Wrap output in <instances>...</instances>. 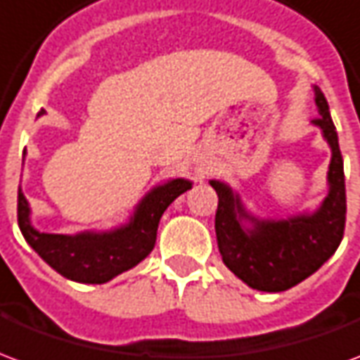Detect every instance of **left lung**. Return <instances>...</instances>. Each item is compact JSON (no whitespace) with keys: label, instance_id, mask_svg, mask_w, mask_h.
Returning <instances> with one entry per match:
<instances>
[{"label":"left lung","instance_id":"8db88e82","mask_svg":"<svg viewBox=\"0 0 360 360\" xmlns=\"http://www.w3.org/2000/svg\"><path fill=\"white\" fill-rule=\"evenodd\" d=\"M314 102L320 115L312 123L322 129L332 148L330 193L314 214L260 221L245 212L239 196L227 185L210 181L218 193L216 237L224 264L258 291L279 293L301 283L332 257L343 239L347 214L343 158L326 96L318 86H314ZM243 219H249L253 226L245 228Z\"/></svg>","mask_w":360,"mask_h":360}]
</instances>
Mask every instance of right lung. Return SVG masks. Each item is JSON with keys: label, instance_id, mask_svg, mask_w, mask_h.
<instances>
[{"label": "right lung", "instance_id": "1", "mask_svg": "<svg viewBox=\"0 0 360 360\" xmlns=\"http://www.w3.org/2000/svg\"><path fill=\"white\" fill-rule=\"evenodd\" d=\"M42 113L44 110L38 115ZM191 185L187 179L167 181L144 196L127 226L108 233L79 235L40 233L34 229L28 218L27 198L19 188L17 221L28 245L63 278L79 283H105L148 257L156 243L162 214Z\"/></svg>", "mask_w": 360, "mask_h": 360}]
</instances>
